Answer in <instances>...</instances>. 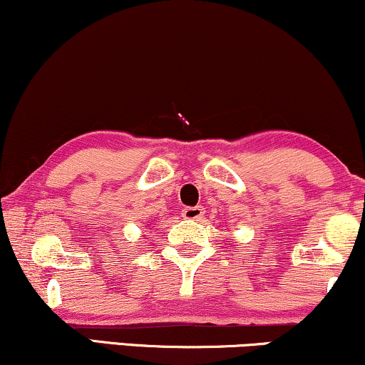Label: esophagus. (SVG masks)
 <instances>
[{
	"label": "esophagus",
	"instance_id": "34e87169",
	"mask_svg": "<svg viewBox=\"0 0 365 365\" xmlns=\"http://www.w3.org/2000/svg\"><path fill=\"white\" fill-rule=\"evenodd\" d=\"M203 215V206H187V208L182 210V217L186 220H200Z\"/></svg>",
	"mask_w": 365,
	"mask_h": 365
}]
</instances>
